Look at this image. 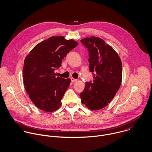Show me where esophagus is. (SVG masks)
Wrapping results in <instances>:
<instances>
[{
    "label": "esophagus",
    "mask_w": 152,
    "mask_h": 152,
    "mask_svg": "<svg viewBox=\"0 0 152 152\" xmlns=\"http://www.w3.org/2000/svg\"><path fill=\"white\" fill-rule=\"evenodd\" d=\"M71 81L72 83H75V82L77 81V80H76V79H75L74 78H71Z\"/></svg>",
    "instance_id": "1"
}]
</instances>
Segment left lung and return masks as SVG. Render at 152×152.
Returning <instances> with one entry per match:
<instances>
[{"instance_id":"left-lung-1","label":"left lung","mask_w":152,"mask_h":152,"mask_svg":"<svg viewBox=\"0 0 152 152\" xmlns=\"http://www.w3.org/2000/svg\"><path fill=\"white\" fill-rule=\"evenodd\" d=\"M81 42L88 49L90 71L93 83H86L80 96L81 103L90 110H100L113 99L122 82L121 60L115 50L104 41L95 36Z\"/></svg>"}]
</instances>
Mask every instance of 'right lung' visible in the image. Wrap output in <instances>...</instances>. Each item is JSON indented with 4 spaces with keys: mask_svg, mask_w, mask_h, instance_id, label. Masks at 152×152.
<instances>
[{
    "mask_svg": "<svg viewBox=\"0 0 152 152\" xmlns=\"http://www.w3.org/2000/svg\"><path fill=\"white\" fill-rule=\"evenodd\" d=\"M77 45L72 39L52 36L37 44L26 57L23 71L24 87L39 109L52 112L61 107L71 80L56 77L54 71Z\"/></svg>",
    "mask_w": 152,
    "mask_h": 152,
    "instance_id": "add662e5",
    "label": "right lung"
}]
</instances>
